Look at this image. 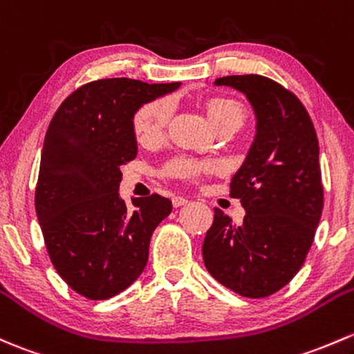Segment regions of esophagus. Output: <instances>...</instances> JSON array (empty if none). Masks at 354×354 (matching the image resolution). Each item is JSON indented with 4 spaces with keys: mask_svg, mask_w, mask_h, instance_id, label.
<instances>
[{
    "mask_svg": "<svg viewBox=\"0 0 354 354\" xmlns=\"http://www.w3.org/2000/svg\"><path fill=\"white\" fill-rule=\"evenodd\" d=\"M188 203V198H183V196H174L173 198V207H183Z\"/></svg>",
    "mask_w": 354,
    "mask_h": 354,
    "instance_id": "obj_1",
    "label": "esophagus"
}]
</instances>
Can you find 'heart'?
<instances>
[{"label":"heart","instance_id":"heart-1","mask_svg":"<svg viewBox=\"0 0 354 354\" xmlns=\"http://www.w3.org/2000/svg\"><path fill=\"white\" fill-rule=\"evenodd\" d=\"M208 117L215 129H239L244 124L245 110L243 103L229 96H215L207 102ZM174 113L171 98H158L140 106L133 115V132L139 142L154 144L165 137ZM217 169V162L200 161L193 158H176L165 166V174L185 181H200L203 176Z\"/></svg>","mask_w":354,"mask_h":354}]
</instances>
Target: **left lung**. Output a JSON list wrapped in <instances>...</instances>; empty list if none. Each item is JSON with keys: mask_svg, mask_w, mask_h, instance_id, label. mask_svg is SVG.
<instances>
[{"mask_svg": "<svg viewBox=\"0 0 354 354\" xmlns=\"http://www.w3.org/2000/svg\"><path fill=\"white\" fill-rule=\"evenodd\" d=\"M243 91L258 117V132L244 165L230 181V196L245 215L236 225L221 208L203 241L208 273L249 299L278 292L302 268L324 208L319 140L295 93L261 74L218 77Z\"/></svg>", "mask_w": 354, "mask_h": 354, "instance_id": "left-lung-1", "label": "left lung"}]
</instances>
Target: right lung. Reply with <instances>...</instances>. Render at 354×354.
I'll use <instances>...</instances> for the list:
<instances>
[{
  "instance_id": "add662e5",
  "label": "right lung",
  "mask_w": 354,
  "mask_h": 354,
  "mask_svg": "<svg viewBox=\"0 0 354 354\" xmlns=\"http://www.w3.org/2000/svg\"><path fill=\"white\" fill-rule=\"evenodd\" d=\"M180 83L106 77L83 84L61 103L44 140L35 210L55 271L74 292L106 300L147 265L156 227L173 210L152 193L118 198L120 166L137 154L133 113Z\"/></svg>"
}]
</instances>
